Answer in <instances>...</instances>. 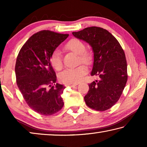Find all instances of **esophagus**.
<instances>
[{
	"label": "esophagus",
	"instance_id": "1",
	"mask_svg": "<svg viewBox=\"0 0 147 147\" xmlns=\"http://www.w3.org/2000/svg\"><path fill=\"white\" fill-rule=\"evenodd\" d=\"M77 84H70V83H68V84H65V86L66 87H74L75 86H76Z\"/></svg>",
	"mask_w": 147,
	"mask_h": 147
}]
</instances>
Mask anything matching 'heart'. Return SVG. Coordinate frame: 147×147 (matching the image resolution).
<instances>
[{
	"label": "heart",
	"mask_w": 147,
	"mask_h": 147,
	"mask_svg": "<svg viewBox=\"0 0 147 147\" xmlns=\"http://www.w3.org/2000/svg\"><path fill=\"white\" fill-rule=\"evenodd\" d=\"M65 49L69 51L78 54V63L90 65L93 60V54L92 51L86 49L85 44L82 41L77 38H72L65 45ZM50 62L53 67L57 71L63 69V63L60 53L58 51H54L50 57ZM88 69L84 65H80L76 68L67 69L60 73L59 80L64 83L76 84L78 82L86 75Z\"/></svg>",
	"instance_id": "b5f03b06"
}]
</instances>
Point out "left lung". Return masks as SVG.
Listing matches in <instances>:
<instances>
[{
  "instance_id": "obj_1",
  "label": "left lung",
  "mask_w": 147,
  "mask_h": 147,
  "mask_svg": "<svg viewBox=\"0 0 147 147\" xmlns=\"http://www.w3.org/2000/svg\"><path fill=\"white\" fill-rule=\"evenodd\" d=\"M73 34L92 47L94 62L91 74L100 78L89 84L88 93L84 96L86 104L96 111L107 110L120 98L127 82L124 50L110 32L100 27H88Z\"/></svg>"
}]
</instances>
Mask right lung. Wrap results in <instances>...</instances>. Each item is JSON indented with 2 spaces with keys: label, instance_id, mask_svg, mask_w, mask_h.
Listing matches in <instances>:
<instances>
[{
  "label": "right lung",
  "instance_id": "obj_1",
  "mask_svg": "<svg viewBox=\"0 0 147 147\" xmlns=\"http://www.w3.org/2000/svg\"><path fill=\"white\" fill-rule=\"evenodd\" d=\"M68 36L50 30L39 32L26 41L17 57V85L30 108L41 115H54L64 105L61 94L65 87L56 84L50 57Z\"/></svg>",
  "mask_w": 147,
  "mask_h": 147
}]
</instances>
